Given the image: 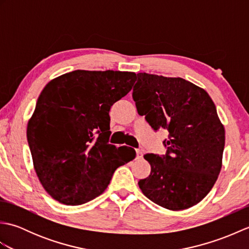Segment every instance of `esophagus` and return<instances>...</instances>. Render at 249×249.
<instances>
[{
  "instance_id": "34e87169",
  "label": "esophagus",
  "mask_w": 249,
  "mask_h": 249,
  "mask_svg": "<svg viewBox=\"0 0 249 249\" xmlns=\"http://www.w3.org/2000/svg\"><path fill=\"white\" fill-rule=\"evenodd\" d=\"M136 153H137V160H141L142 156H143V154H142V150L137 149Z\"/></svg>"
}]
</instances>
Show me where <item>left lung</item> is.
Segmentation results:
<instances>
[{"label":"left lung","mask_w":249,"mask_h":249,"mask_svg":"<svg viewBox=\"0 0 249 249\" xmlns=\"http://www.w3.org/2000/svg\"><path fill=\"white\" fill-rule=\"evenodd\" d=\"M133 98L151 127L168 130L167 154L147 153L150 176L138 182L146 198L179 211L199 203L223 166L225 127L208 92L183 78L139 72Z\"/></svg>","instance_id":"8db88e82"}]
</instances>
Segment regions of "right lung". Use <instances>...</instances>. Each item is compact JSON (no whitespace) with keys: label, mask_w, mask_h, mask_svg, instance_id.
Listing matches in <instances>:
<instances>
[{"label":"right lung","mask_w":249,"mask_h":249,"mask_svg":"<svg viewBox=\"0 0 249 249\" xmlns=\"http://www.w3.org/2000/svg\"><path fill=\"white\" fill-rule=\"evenodd\" d=\"M136 78L131 71L78 70L41 91L26 137L37 178L60 203L80 205L98 197L116 168L136 157L131 147L108 143L111 106Z\"/></svg>","instance_id":"add662e5"}]
</instances>
